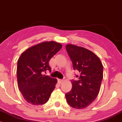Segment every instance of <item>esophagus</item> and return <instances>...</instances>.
<instances>
[{"label": "esophagus", "instance_id": "obj_1", "mask_svg": "<svg viewBox=\"0 0 122 122\" xmlns=\"http://www.w3.org/2000/svg\"><path fill=\"white\" fill-rule=\"evenodd\" d=\"M63 82V80H61V79H58V82L59 84H61Z\"/></svg>", "mask_w": 122, "mask_h": 122}]
</instances>
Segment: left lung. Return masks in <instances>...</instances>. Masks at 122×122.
<instances>
[{"label":"left lung","instance_id":"left-lung-1","mask_svg":"<svg viewBox=\"0 0 122 122\" xmlns=\"http://www.w3.org/2000/svg\"><path fill=\"white\" fill-rule=\"evenodd\" d=\"M74 69L80 73L78 80H72V88L65 95L67 103L76 109L87 107L97 96L103 77L101 61L92 51L72 44L66 45Z\"/></svg>","mask_w":122,"mask_h":122}]
</instances>
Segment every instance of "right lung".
<instances>
[{
  "label": "right lung",
  "mask_w": 122,
  "mask_h": 122,
  "mask_svg": "<svg viewBox=\"0 0 122 122\" xmlns=\"http://www.w3.org/2000/svg\"><path fill=\"white\" fill-rule=\"evenodd\" d=\"M61 43L45 41L29 47L18 60V87L25 100L31 104L42 105L48 101L57 80L42 75L51 71L50 60L61 49Z\"/></svg>",
  "instance_id": "add662e5"
}]
</instances>
